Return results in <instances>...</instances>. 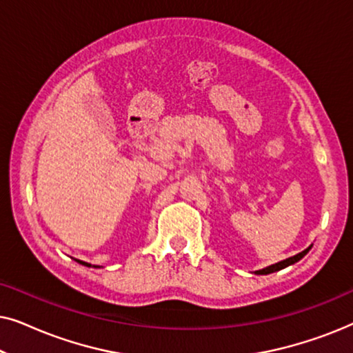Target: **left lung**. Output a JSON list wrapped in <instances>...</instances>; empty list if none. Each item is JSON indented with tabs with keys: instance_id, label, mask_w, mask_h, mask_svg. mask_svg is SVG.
Segmentation results:
<instances>
[{
	"instance_id": "8db88e82",
	"label": "left lung",
	"mask_w": 353,
	"mask_h": 353,
	"mask_svg": "<svg viewBox=\"0 0 353 353\" xmlns=\"http://www.w3.org/2000/svg\"><path fill=\"white\" fill-rule=\"evenodd\" d=\"M312 249V245L310 248H307L305 250H302L301 254H297V255H294V257H289V259H286V260H283V262H278V263H274V265H270V267H267V268H263V270H259V272H255L257 274H268V273H273V272H278V270H283V268H286V267H289V265H292V263H296V262H299V260H301L303 255H305L308 250Z\"/></svg>"
}]
</instances>
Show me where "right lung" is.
<instances>
[{
  "mask_svg": "<svg viewBox=\"0 0 353 353\" xmlns=\"http://www.w3.org/2000/svg\"><path fill=\"white\" fill-rule=\"evenodd\" d=\"M77 262H80V260H77ZM81 265H86V267H91V265L90 263H85V262H80Z\"/></svg>",
  "mask_w": 353,
  "mask_h": 353,
  "instance_id": "obj_1",
  "label": "right lung"
}]
</instances>
